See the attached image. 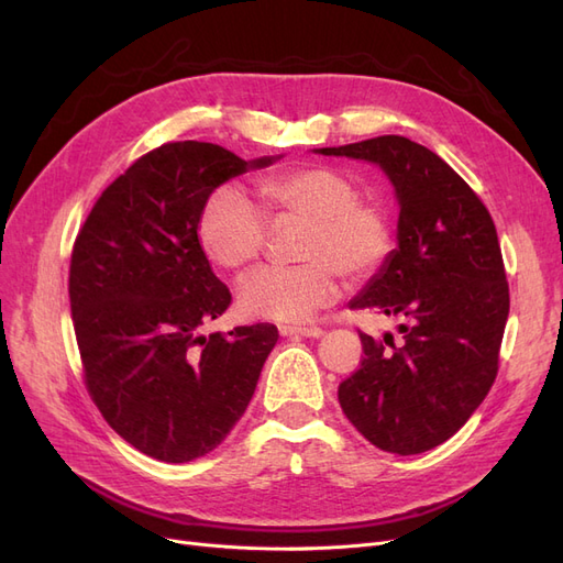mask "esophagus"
<instances>
[{
    "instance_id": "obj_1",
    "label": "esophagus",
    "mask_w": 563,
    "mask_h": 563,
    "mask_svg": "<svg viewBox=\"0 0 563 563\" xmlns=\"http://www.w3.org/2000/svg\"><path fill=\"white\" fill-rule=\"evenodd\" d=\"M279 333L282 335H302V338H319L323 331L319 327H314V323H310V327H279Z\"/></svg>"
}]
</instances>
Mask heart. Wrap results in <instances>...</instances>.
<instances>
[{
  "label": "heart",
  "instance_id": "1",
  "mask_svg": "<svg viewBox=\"0 0 563 563\" xmlns=\"http://www.w3.org/2000/svg\"><path fill=\"white\" fill-rule=\"evenodd\" d=\"M263 211L232 187L203 201L197 240L207 258L223 269H244L261 258L269 220L302 218L296 265H272L240 286L249 317L300 323L338 296V272L362 282L383 267L395 249L391 216L376 199L360 197L352 176L333 166L308 164L255 180ZM266 214L263 217L262 213Z\"/></svg>",
  "mask_w": 563,
  "mask_h": 563
}]
</instances>
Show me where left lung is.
<instances>
[{
	"label": "left lung",
	"instance_id": "1",
	"mask_svg": "<svg viewBox=\"0 0 563 563\" xmlns=\"http://www.w3.org/2000/svg\"><path fill=\"white\" fill-rule=\"evenodd\" d=\"M319 152L380 164L401 207L399 249L350 308L399 317L404 335L378 343L360 331L364 356L338 401L373 446L430 451L463 428L498 376L509 286L496 225L444 159L404 135Z\"/></svg>",
	"mask_w": 563,
	"mask_h": 563
}]
</instances>
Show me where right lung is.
<instances>
[{
    "mask_svg": "<svg viewBox=\"0 0 563 563\" xmlns=\"http://www.w3.org/2000/svg\"><path fill=\"white\" fill-rule=\"evenodd\" d=\"M267 164L164 143L106 187L75 240L67 291L84 383L110 428L164 463L207 455L230 434L279 338L275 323L199 333L232 302L197 240L203 201Z\"/></svg>",
    "mask_w": 563,
    "mask_h": 563,
    "instance_id": "add662e5",
    "label": "right lung"
}]
</instances>
